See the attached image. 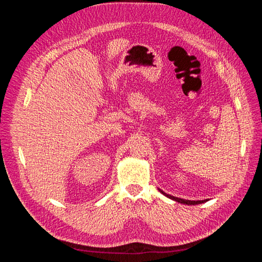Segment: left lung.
<instances>
[{"mask_svg":"<svg viewBox=\"0 0 262 262\" xmlns=\"http://www.w3.org/2000/svg\"><path fill=\"white\" fill-rule=\"evenodd\" d=\"M160 191L164 194V195H166L167 198H169V199H171V200H175V201H177V202H179V203H182V204H188V205H194V204H200V203H203V202H207L208 200H200V201H191V200H185V199H180V198H177V196H172V195H170V194H167V193H165L164 191H162V190H160Z\"/></svg>","mask_w":262,"mask_h":262,"instance_id":"8db88e82","label":"left lung"}]
</instances>
